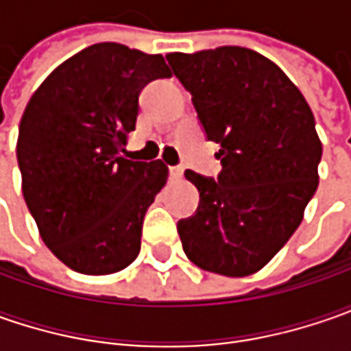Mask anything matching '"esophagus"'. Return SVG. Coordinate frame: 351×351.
Listing matches in <instances>:
<instances>
[{
    "label": "esophagus",
    "instance_id": "obj_1",
    "mask_svg": "<svg viewBox=\"0 0 351 351\" xmlns=\"http://www.w3.org/2000/svg\"><path fill=\"white\" fill-rule=\"evenodd\" d=\"M182 176H183L182 166H169V178H171V180H180Z\"/></svg>",
    "mask_w": 351,
    "mask_h": 351
}]
</instances>
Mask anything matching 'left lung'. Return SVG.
Listing matches in <instances>:
<instances>
[{"instance_id": "obj_1", "label": "left lung", "mask_w": 351, "mask_h": 351, "mask_svg": "<svg viewBox=\"0 0 351 351\" xmlns=\"http://www.w3.org/2000/svg\"><path fill=\"white\" fill-rule=\"evenodd\" d=\"M166 58L207 138L221 144L223 164L217 180L185 171L199 207L178 223L183 252L205 271L252 276L285 246L317 191L315 115L285 72L256 50L219 47Z\"/></svg>"}]
</instances>
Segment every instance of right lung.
<instances>
[{"label":"right lung","instance_id":"obj_1","mask_svg":"<svg viewBox=\"0 0 351 351\" xmlns=\"http://www.w3.org/2000/svg\"><path fill=\"white\" fill-rule=\"evenodd\" d=\"M169 75L162 54L99 43L62 62L27 103L23 197L43 242L74 271L115 274L141 252L142 221L168 168L128 160L125 146L142 88Z\"/></svg>","mask_w":351,"mask_h":351}]
</instances>
